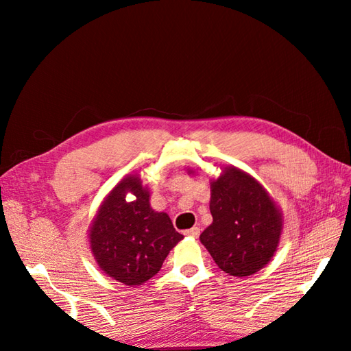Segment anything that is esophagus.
Instances as JSON below:
<instances>
[{
	"label": "esophagus",
	"instance_id": "34e87169",
	"mask_svg": "<svg viewBox=\"0 0 351 351\" xmlns=\"http://www.w3.org/2000/svg\"><path fill=\"white\" fill-rule=\"evenodd\" d=\"M186 235H189V237H193V239H197V237L199 235V228H197V226H195V228L186 230Z\"/></svg>",
	"mask_w": 351,
	"mask_h": 351
}]
</instances>
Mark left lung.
Listing matches in <instances>:
<instances>
[{"mask_svg": "<svg viewBox=\"0 0 351 351\" xmlns=\"http://www.w3.org/2000/svg\"><path fill=\"white\" fill-rule=\"evenodd\" d=\"M210 213L213 221L199 240L219 269L235 277L252 276L274 257L282 212L251 175L226 167L210 182Z\"/></svg>", "mask_w": 351, "mask_h": 351, "instance_id": "obj_1", "label": "left lung"}]
</instances>
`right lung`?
Wrapping results in <instances>:
<instances>
[{"label":"right lung","instance_id":"add662e5","mask_svg":"<svg viewBox=\"0 0 351 351\" xmlns=\"http://www.w3.org/2000/svg\"><path fill=\"white\" fill-rule=\"evenodd\" d=\"M127 193L135 197L125 199ZM91 252L106 276L128 287L158 274L165 257L184 237L167 213L150 207V192L138 175H128L111 190L90 228Z\"/></svg>","mask_w":351,"mask_h":351}]
</instances>
